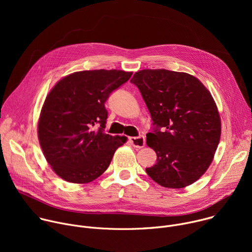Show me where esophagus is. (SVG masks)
I'll list each match as a JSON object with an SVG mask.
<instances>
[{"label": "esophagus", "instance_id": "34e87169", "mask_svg": "<svg viewBox=\"0 0 252 252\" xmlns=\"http://www.w3.org/2000/svg\"><path fill=\"white\" fill-rule=\"evenodd\" d=\"M129 142L130 145L134 148H143L146 145V137L143 135H139V136H135V137H129Z\"/></svg>", "mask_w": 252, "mask_h": 252}]
</instances>
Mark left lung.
Masks as SVG:
<instances>
[{
  "mask_svg": "<svg viewBox=\"0 0 252 252\" xmlns=\"http://www.w3.org/2000/svg\"><path fill=\"white\" fill-rule=\"evenodd\" d=\"M135 85L153 120L147 145L157 163L147 173L159 186L183 189L210 165L220 139V118L211 94L195 77L167 69H142Z\"/></svg>",
  "mask_w": 252,
  "mask_h": 252,
  "instance_id": "left-lung-1",
  "label": "left lung"
}]
</instances>
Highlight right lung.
I'll return each mask as SVG.
<instances>
[{
  "instance_id": "obj_1",
  "label": "right lung",
  "mask_w": 252,
  "mask_h": 252,
  "mask_svg": "<svg viewBox=\"0 0 252 252\" xmlns=\"http://www.w3.org/2000/svg\"><path fill=\"white\" fill-rule=\"evenodd\" d=\"M131 75L120 69L77 71L59 81L47 95L38 136L47 161L64 181H94L126 141V136L104 133V102Z\"/></svg>"
}]
</instances>
